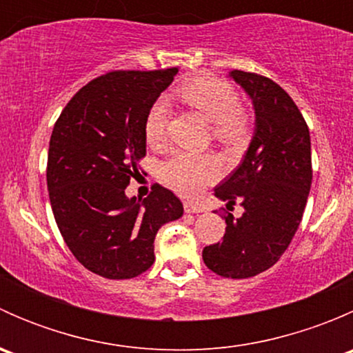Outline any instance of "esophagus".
Wrapping results in <instances>:
<instances>
[{
  "mask_svg": "<svg viewBox=\"0 0 353 353\" xmlns=\"http://www.w3.org/2000/svg\"><path fill=\"white\" fill-rule=\"evenodd\" d=\"M184 212L186 213H199L203 212V206L193 201H184Z\"/></svg>",
  "mask_w": 353,
  "mask_h": 353,
  "instance_id": "esophagus-1",
  "label": "esophagus"
}]
</instances>
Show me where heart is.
<instances>
[{
	"label": "heart",
	"instance_id": "1",
	"mask_svg": "<svg viewBox=\"0 0 353 353\" xmlns=\"http://www.w3.org/2000/svg\"><path fill=\"white\" fill-rule=\"evenodd\" d=\"M179 95L213 124V134L223 143H237L248 131V116L239 108V94L225 80L198 77L179 88ZM165 99H157L145 117V140L152 147H160L165 140L167 123ZM222 174L220 162L213 155H194L177 152L160 165V177L174 191L184 196H194L203 188L215 183Z\"/></svg>",
	"mask_w": 353,
	"mask_h": 353
}]
</instances>
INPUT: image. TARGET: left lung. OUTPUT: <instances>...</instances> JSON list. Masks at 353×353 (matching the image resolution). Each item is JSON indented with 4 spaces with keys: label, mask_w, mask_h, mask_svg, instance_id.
I'll list each match as a JSON object with an SVG mask.
<instances>
[{
    "label": "left lung",
    "mask_w": 353,
    "mask_h": 353,
    "mask_svg": "<svg viewBox=\"0 0 353 353\" xmlns=\"http://www.w3.org/2000/svg\"><path fill=\"white\" fill-rule=\"evenodd\" d=\"M249 95L254 133L243 162L215 188L227 206L244 213L225 219L222 243L206 245L203 261L216 275L249 279L272 268L294 239L312 181L311 137L290 95L270 78L232 70Z\"/></svg>",
    "instance_id": "8db88e82"
}]
</instances>
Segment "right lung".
I'll return each instance as SVG.
<instances>
[{"label":"right lung","mask_w":353,"mask_h":353,"mask_svg":"<svg viewBox=\"0 0 353 353\" xmlns=\"http://www.w3.org/2000/svg\"><path fill=\"white\" fill-rule=\"evenodd\" d=\"M177 68L110 71L73 95L49 141L48 191L63 239L95 275L133 279L155 261L160 227L183 216L181 199L155 184L141 201L126 196L147 154L145 117Z\"/></svg>","instance_id":"add662e5"}]
</instances>
